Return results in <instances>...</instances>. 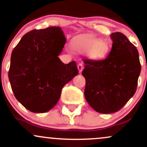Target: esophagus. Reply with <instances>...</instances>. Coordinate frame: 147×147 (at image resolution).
<instances>
[{
  "label": "esophagus",
  "mask_w": 147,
  "mask_h": 147,
  "mask_svg": "<svg viewBox=\"0 0 147 147\" xmlns=\"http://www.w3.org/2000/svg\"><path fill=\"white\" fill-rule=\"evenodd\" d=\"M77 68H78L79 72H82V70H83V69H84L83 63H79L78 64H77Z\"/></svg>",
  "instance_id": "1"
}]
</instances>
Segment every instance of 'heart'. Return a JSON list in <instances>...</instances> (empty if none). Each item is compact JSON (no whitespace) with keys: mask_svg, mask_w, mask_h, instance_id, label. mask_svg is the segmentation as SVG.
<instances>
[{"mask_svg":"<svg viewBox=\"0 0 147 147\" xmlns=\"http://www.w3.org/2000/svg\"><path fill=\"white\" fill-rule=\"evenodd\" d=\"M72 49L75 52H87L88 56L94 59H102L107 55L108 45L93 37H85L74 42Z\"/></svg>","mask_w":147,"mask_h":147,"instance_id":"b5f03b06","label":"heart"}]
</instances>
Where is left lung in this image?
Returning a JSON list of instances; mask_svg holds the SVG:
<instances>
[{
    "mask_svg": "<svg viewBox=\"0 0 147 147\" xmlns=\"http://www.w3.org/2000/svg\"><path fill=\"white\" fill-rule=\"evenodd\" d=\"M112 48L102 60L84 59L86 99L100 113L120 110L134 95L141 72L138 51L125 35L112 33Z\"/></svg>",
    "mask_w": 147,
    "mask_h": 147,
    "instance_id": "8db88e82",
    "label": "left lung"
}]
</instances>
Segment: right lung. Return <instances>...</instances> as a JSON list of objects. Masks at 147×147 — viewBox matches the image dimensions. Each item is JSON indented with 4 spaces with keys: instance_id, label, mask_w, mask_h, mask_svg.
<instances>
[{
    "instance_id": "obj_1",
    "label": "right lung",
    "mask_w": 147,
    "mask_h": 147,
    "mask_svg": "<svg viewBox=\"0 0 147 147\" xmlns=\"http://www.w3.org/2000/svg\"><path fill=\"white\" fill-rule=\"evenodd\" d=\"M65 41L59 27L33 30L22 37L11 52L8 72L11 89L31 112L52 109L63 87L78 75L75 61L65 64L58 57Z\"/></svg>"
}]
</instances>
